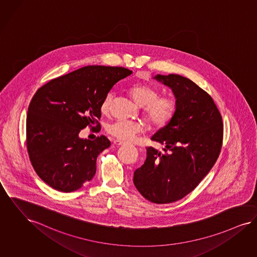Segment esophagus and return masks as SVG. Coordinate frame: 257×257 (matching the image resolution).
Returning <instances> with one entry per match:
<instances>
[{"instance_id":"34e87169","label":"esophagus","mask_w":257,"mask_h":257,"mask_svg":"<svg viewBox=\"0 0 257 257\" xmlns=\"http://www.w3.org/2000/svg\"><path fill=\"white\" fill-rule=\"evenodd\" d=\"M113 144H114L115 146H122V145H124V142H123V141H121V140H114L113 141Z\"/></svg>"}]
</instances>
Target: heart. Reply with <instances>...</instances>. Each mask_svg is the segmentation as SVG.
Returning a JSON list of instances; mask_svg holds the SVG:
<instances>
[{
	"instance_id": "b5f03b06",
	"label": "heart",
	"mask_w": 257,
	"mask_h": 257,
	"mask_svg": "<svg viewBox=\"0 0 257 257\" xmlns=\"http://www.w3.org/2000/svg\"><path fill=\"white\" fill-rule=\"evenodd\" d=\"M128 90L135 103L144 107L143 114L151 126L162 128L172 120L176 110V104L172 98L159 96V90L147 83L133 84ZM113 97L112 91L105 96L101 104L103 113L109 111ZM143 130L142 123L130 120H116L106 126L108 134L122 141H132Z\"/></svg>"
}]
</instances>
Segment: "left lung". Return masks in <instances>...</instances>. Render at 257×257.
Here are the masks:
<instances>
[{
  "mask_svg": "<svg viewBox=\"0 0 257 257\" xmlns=\"http://www.w3.org/2000/svg\"><path fill=\"white\" fill-rule=\"evenodd\" d=\"M176 99L172 120L152 137L164 146L147 148V158L134 171L133 183L146 199L168 204L194 190L218 158L223 122L212 98L191 80L178 74L156 75Z\"/></svg>",
  "mask_w": 257,
  "mask_h": 257,
  "instance_id": "8db88e82",
  "label": "left lung"
}]
</instances>
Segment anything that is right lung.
<instances>
[{
  "label": "right lung",
  "instance_id": "add662e5",
  "mask_svg": "<svg viewBox=\"0 0 257 257\" xmlns=\"http://www.w3.org/2000/svg\"><path fill=\"white\" fill-rule=\"evenodd\" d=\"M132 73L124 67L86 66L36 91L27 117V147L34 170L49 187L70 192L93 178L97 157L110 142L104 135L91 141L79 133L100 125L105 96Z\"/></svg>",
  "mask_w": 257,
  "mask_h": 257
}]
</instances>
